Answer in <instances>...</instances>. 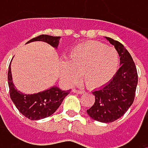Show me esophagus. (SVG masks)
Returning a JSON list of instances; mask_svg holds the SVG:
<instances>
[{
  "instance_id": "34e87169",
  "label": "esophagus",
  "mask_w": 148,
  "mask_h": 148,
  "mask_svg": "<svg viewBox=\"0 0 148 148\" xmlns=\"http://www.w3.org/2000/svg\"><path fill=\"white\" fill-rule=\"evenodd\" d=\"M72 91H73V92H74V93H78V94H83V93H84V92H83V91H81V90H76V89H73Z\"/></svg>"
}]
</instances>
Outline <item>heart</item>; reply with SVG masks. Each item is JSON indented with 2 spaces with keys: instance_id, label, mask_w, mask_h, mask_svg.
Returning <instances> with one entry per match:
<instances>
[{
  "instance_id": "1",
  "label": "heart",
  "mask_w": 148,
  "mask_h": 148,
  "mask_svg": "<svg viewBox=\"0 0 148 148\" xmlns=\"http://www.w3.org/2000/svg\"><path fill=\"white\" fill-rule=\"evenodd\" d=\"M120 66L117 50L98 42H88L74 48L68 59L60 65L62 79L68 85L76 83L79 75L91 88H99L108 84Z\"/></svg>"
}]
</instances>
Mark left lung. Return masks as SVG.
<instances>
[{"label": "left lung", "mask_w": 148, "mask_h": 148, "mask_svg": "<svg viewBox=\"0 0 148 148\" xmlns=\"http://www.w3.org/2000/svg\"><path fill=\"white\" fill-rule=\"evenodd\" d=\"M120 56V65L114 78L105 86L95 89L94 104L86 110L91 118L100 123H112L123 116L132 105L138 83V74L133 59L121 43L105 37Z\"/></svg>", "instance_id": "8db88e82"}]
</instances>
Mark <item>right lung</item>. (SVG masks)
I'll list each match as a JSON object with an SVG mask.
<instances>
[{"label":"right lung","mask_w":148,"mask_h":148,"mask_svg":"<svg viewBox=\"0 0 148 148\" xmlns=\"http://www.w3.org/2000/svg\"><path fill=\"white\" fill-rule=\"evenodd\" d=\"M60 37H53L49 35H40L31 39L28 43L35 41H42L47 43L55 49H57ZM8 86L10 98L18 111L25 117L31 120H40L51 116L59 108L65 97L69 94L71 90H62L56 86L40 92L33 94H25L18 91L13 82L11 72V64L8 68Z\"/></svg>","instance_id":"obj_1"}]
</instances>
